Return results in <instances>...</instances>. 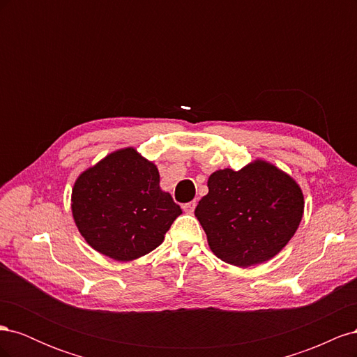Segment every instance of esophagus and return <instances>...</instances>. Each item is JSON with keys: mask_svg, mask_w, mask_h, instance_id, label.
Returning <instances> with one entry per match:
<instances>
[{"mask_svg": "<svg viewBox=\"0 0 357 357\" xmlns=\"http://www.w3.org/2000/svg\"><path fill=\"white\" fill-rule=\"evenodd\" d=\"M195 207H197V202L195 201L188 202V204H183V210H185V213H188V214H192L193 210H195Z\"/></svg>", "mask_w": 357, "mask_h": 357, "instance_id": "obj_1", "label": "esophagus"}]
</instances>
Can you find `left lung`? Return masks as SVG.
<instances>
[{
  "mask_svg": "<svg viewBox=\"0 0 357 357\" xmlns=\"http://www.w3.org/2000/svg\"><path fill=\"white\" fill-rule=\"evenodd\" d=\"M195 215L211 252L223 262L247 268L283 250L304 214V193L294 177L264 159L240 171L218 169Z\"/></svg>",
  "mask_w": 357,
  "mask_h": 357,
  "instance_id": "obj_1",
  "label": "left lung"
}]
</instances>
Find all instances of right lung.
<instances>
[{"mask_svg":"<svg viewBox=\"0 0 357 357\" xmlns=\"http://www.w3.org/2000/svg\"><path fill=\"white\" fill-rule=\"evenodd\" d=\"M159 171L134 147L114 150L75 178L71 213L93 250L119 262L150 253L181 214Z\"/></svg>","mask_w":357,"mask_h":357,"instance_id":"right-lung-1","label":"right lung"}]
</instances>
